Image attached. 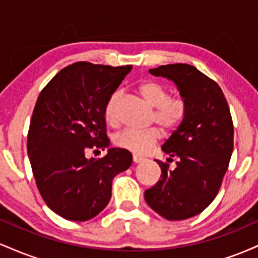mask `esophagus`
Returning a JSON list of instances; mask_svg holds the SVG:
<instances>
[{
    "instance_id": "obj_1",
    "label": "esophagus",
    "mask_w": 258,
    "mask_h": 258,
    "mask_svg": "<svg viewBox=\"0 0 258 258\" xmlns=\"http://www.w3.org/2000/svg\"><path fill=\"white\" fill-rule=\"evenodd\" d=\"M133 162H135V164H139V162H142V161H144V158H141V156H137V155H133Z\"/></svg>"
}]
</instances>
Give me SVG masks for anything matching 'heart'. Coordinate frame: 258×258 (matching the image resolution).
<instances>
[{
	"instance_id": "heart-1",
	"label": "heart",
	"mask_w": 258,
	"mask_h": 258,
	"mask_svg": "<svg viewBox=\"0 0 258 258\" xmlns=\"http://www.w3.org/2000/svg\"><path fill=\"white\" fill-rule=\"evenodd\" d=\"M139 93L150 106H153V121L159 123L162 128L173 130L182 122L185 117L186 105L180 97H170L168 90L164 85L156 81H146L139 85ZM120 92L116 91L109 97L104 108L106 122L116 125L117 104H119ZM161 138V132L156 127L137 131V130L125 128L114 136L115 146L121 149L128 150L136 155H146L155 147Z\"/></svg>"
}]
</instances>
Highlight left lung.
I'll list each match as a JSON object with an SVG mask.
<instances>
[{"instance_id": "8db88e82", "label": "left lung", "mask_w": 258, "mask_h": 258, "mask_svg": "<svg viewBox=\"0 0 258 258\" xmlns=\"http://www.w3.org/2000/svg\"><path fill=\"white\" fill-rule=\"evenodd\" d=\"M154 76L172 80L186 105L185 117L161 147L178 158L177 167L156 160L161 176L144 199L168 221L203 212L220 190L233 153L234 127L223 92L193 65L168 64L150 69Z\"/></svg>"}]
</instances>
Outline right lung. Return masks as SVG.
<instances>
[{
	"label": "right lung",
	"instance_id": "add662e5",
	"mask_svg": "<svg viewBox=\"0 0 258 258\" xmlns=\"http://www.w3.org/2000/svg\"><path fill=\"white\" fill-rule=\"evenodd\" d=\"M131 69L79 61L61 69L38 96L28 155L41 197L65 220L96 217L110 200L114 177L131 166V153L121 148H109L100 159L84 155L92 147H109L104 108Z\"/></svg>",
	"mask_w": 258,
	"mask_h": 258
}]
</instances>
